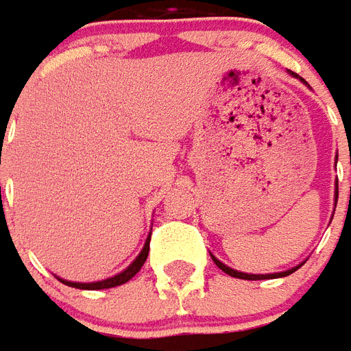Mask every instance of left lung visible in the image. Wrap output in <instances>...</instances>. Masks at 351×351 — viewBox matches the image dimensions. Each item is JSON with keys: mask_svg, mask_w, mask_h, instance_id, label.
<instances>
[{"mask_svg": "<svg viewBox=\"0 0 351 351\" xmlns=\"http://www.w3.org/2000/svg\"><path fill=\"white\" fill-rule=\"evenodd\" d=\"M291 75H293V77H299V75H295V73H291ZM299 80H301V82H304V84H306V80L304 79H301V77H299ZM351 163V161H350ZM335 199H339V184H337V190H335ZM213 261L216 265H218V267H220L221 271L226 272V274H229V276H235V278H243V280H267V278H282V276H287V274H291V272H295L297 271V269H299V267H301V265H297V267H293V269H289V271H284V272H274V274H248V272H239V271H235V269H231V267H228V265H223L220 261V259H216L213 256Z\"/></svg>", "mask_w": 351, "mask_h": 351, "instance_id": "obj_1", "label": "left lung"}]
</instances>
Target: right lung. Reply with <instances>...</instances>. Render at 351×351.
<instances>
[{
	"instance_id": "1",
	"label": "right lung",
	"mask_w": 351,
	"mask_h": 351,
	"mask_svg": "<svg viewBox=\"0 0 351 351\" xmlns=\"http://www.w3.org/2000/svg\"><path fill=\"white\" fill-rule=\"evenodd\" d=\"M148 250H150V239L145 243V248L141 250V254L137 256V259L133 261V263L122 271L120 274H116L112 278L107 280H99V282H88V284H80V282H69V280L64 278H58L60 282H64L65 286H71V287H79V289H107V287H116V286H122L125 282H130L138 271H141V267L145 265L146 258H148Z\"/></svg>"
}]
</instances>
